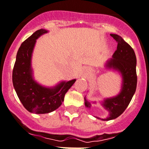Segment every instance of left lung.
Listing matches in <instances>:
<instances>
[{
  "label": "left lung",
  "instance_id": "1",
  "mask_svg": "<svg viewBox=\"0 0 149 149\" xmlns=\"http://www.w3.org/2000/svg\"><path fill=\"white\" fill-rule=\"evenodd\" d=\"M117 42V50L111 59L106 61L105 67L107 70H113L120 73L122 78L121 89L119 94L111 98H104L101 104L108 111V116L104 119L95 117L102 120H111L117 118L123 113L132 100L136 92L137 85L136 76V57L131 46L117 34H111ZM85 106L90 109L92 104L85 96Z\"/></svg>",
  "mask_w": 149,
  "mask_h": 149
}]
</instances>
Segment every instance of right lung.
I'll return each mask as SVG.
<instances>
[{"label": "right lung", "instance_id": "add662e5", "mask_svg": "<svg viewBox=\"0 0 149 149\" xmlns=\"http://www.w3.org/2000/svg\"><path fill=\"white\" fill-rule=\"evenodd\" d=\"M48 31L37 30L23 42L17 51L13 70L14 89L26 110L31 113H47L55 111L62 104L67 93L77 79L61 81L48 87L38 83L33 77L32 57L36 40Z\"/></svg>", "mask_w": 149, "mask_h": 149}]
</instances>
